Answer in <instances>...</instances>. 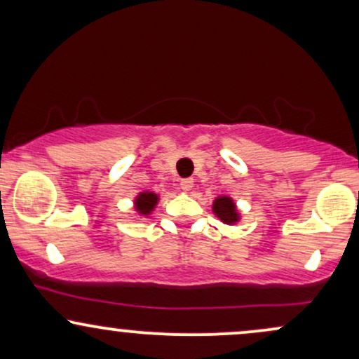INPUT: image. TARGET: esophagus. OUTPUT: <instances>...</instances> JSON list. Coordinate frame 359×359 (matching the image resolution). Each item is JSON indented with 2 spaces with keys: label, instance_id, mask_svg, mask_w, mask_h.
<instances>
[{
  "label": "esophagus",
  "instance_id": "34e87169",
  "mask_svg": "<svg viewBox=\"0 0 359 359\" xmlns=\"http://www.w3.org/2000/svg\"><path fill=\"white\" fill-rule=\"evenodd\" d=\"M180 189H182L184 192H191L194 189V179H182V182H180Z\"/></svg>",
  "mask_w": 359,
  "mask_h": 359
}]
</instances>
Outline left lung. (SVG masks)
<instances>
[{
  "instance_id": "8db88e82",
  "label": "left lung",
  "mask_w": 359,
  "mask_h": 359,
  "mask_svg": "<svg viewBox=\"0 0 359 359\" xmlns=\"http://www.w3.org/2000/svg\"><path fill=\"white\" fill-rule=\"evenodd\" d=\"M212 212L216 214V217L224 222V224H236L241 219V214L238 211L236 203L228 196H219L214 199L212 203Z\"/></svg>"
}]
</instances>
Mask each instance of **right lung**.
Listing matches in <instances>:
<instances>
[{
    "mask_svg": "<svg viewBox=\"0 0 359 359\" xmlns=\"http://www.w3.org/2000/svg\"><path fill=\"white\" fill-rule=\"evenodd\" d=\"M158 199L160 196L155 192H150V191L140 192L133 201L135 211H137L140 216H150V214L154 212L155 205L158 204Z\"/></svg>",
    "mask_w": 359,
    "mask_h": 359,
    "instance_id": "right-lung-1",
    "label": "right lung"
}]
</instances>
